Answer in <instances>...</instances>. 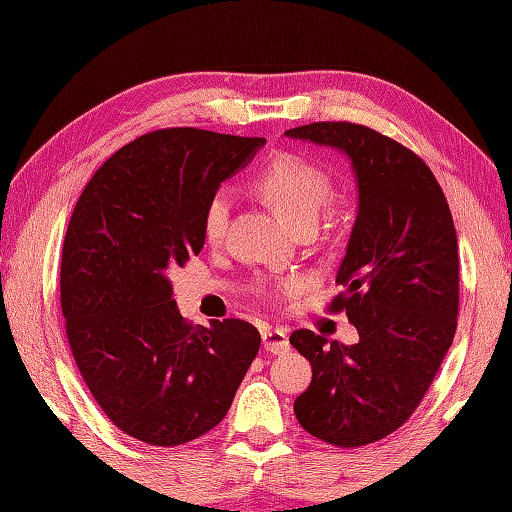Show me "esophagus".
Listing matches in <instances>:
<instances>
[{"mask_svg": "<svg viewBox=\"0 0 512 512\" xmlns=\"http://www.w3.org/2000/svg\"><path fill=\"white\" fill-rule=\"evenodd\" d=\"M262 341H264V350L270 354H286L290 350L288 334L279 328H264Z\"/></svg>", "mask_w": 512, "mask_h": 512, "instance_id": "obj_1", "label": "esophagus"}]
</instances>
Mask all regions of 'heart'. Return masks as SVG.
Wrapping results in <instances>:
<instances>
[{
    "mask_svg": "<svg viewBox=\"0 0 512 512\" xmlns=\"http://www.w3.org/2000/svg\"><path fill=\"white\" fill-rule=\"evenodd\" d=\"M257 187L266 198L273 202L275 209L295 224L299 231L317 224L321 211L332 200V178L317 162L303 158L290 151H279L270 158L264 169L257 173ZM233 195L228 187L215 189L202 211V235L206 242H222L228 222H231ZM301 286L299 279L286 281V292L297 290Z\"/></svg>",
    "mask_w": 512,
    "mask_h": 512,
    "instance_id": "b5f03b06",
    "label": "heart"
}]
</instances>
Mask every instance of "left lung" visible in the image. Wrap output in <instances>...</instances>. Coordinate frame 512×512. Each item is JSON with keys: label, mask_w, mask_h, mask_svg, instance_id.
Masks as SVG:
<instances>
[{"label": "left lung", "mask_w": 512, "mask_h": 512, "mask_svg": "<svg viewBox=\"0 0 512 512\" xmlns=\"http://www.w3.org/2000/svg\"><path fill=\"white\" fill-rule=\"evenodd\" d=\"M286 136L345 151L358 182V215L336 273L343 292L328 306L347 314L358 343L290 334L312 365L295 416L332 447H365L411 418L453 343L460 259L451 209L427 162L372 127L321 121Z\"/></svg>", "instance_id": "1"}]
</instances>
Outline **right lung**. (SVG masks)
Here are the masks:
<instances>
[{"label":"right lung","mask_w":512,"mask_h":512,"mask_svg":"<svg viewBox=\"0 0 512 512\" xmlns=\"http://www.w3.org/2000/svg\"><path fill=\"white\" fill-rule=\"evenodd\" d=\"M264 143L156 129L107 158L72 211L61 255L72 356L105 416L151 447L211 431L259 352L246 321L184 319L169 270L200 253L206 200Z\"/></svg>","instance_id":"add662e5"}]
</instances>
